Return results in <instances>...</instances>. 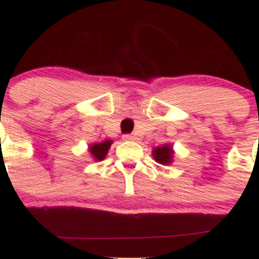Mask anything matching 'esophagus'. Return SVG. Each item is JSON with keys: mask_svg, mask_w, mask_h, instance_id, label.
I'll return each instance as SVG.
<instances>
[{"mask_svg": "<svg viewBox=\"0 0 259 259\" xmlns=\"http://www.w3.org/2000/svg\"><path fill=\"white\" fill-rule=\"evenodd\" d=\"M122 139H124V141H134L135 139V137L134 135H132V134H125V135H122Z\"/></svg>", "mask_w": 259, "mask_h": 259, "instance_id": "obj_1", "label": "esophagus"}]
</instances>
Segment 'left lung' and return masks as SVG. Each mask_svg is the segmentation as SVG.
<instances>
[{"instance_id": "1", "label": "left lung", "mask_w": 259, "mask_h": 259, "mask_svg": "<svg viewBox=\"0 0 259 259\" xmlns=\"http://www.w3.org/2000/svg\"><path fill=\"white\" fill-rule=\"evenodd\" d=\"M153 157L158 163L168 165L171 162V158H172V149L170 146L159 147L153 151Z\"/></svg>"}]
</instances>
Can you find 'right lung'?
Segmentation results:
<instances>
[{
    "instance_id": "1",
    "label": "right lung",
    "mask_w": 259,
    "mask_h": 259,
    "mask_svg": "<svg viewBox=\"0 0 259 259\" xmlns=\"http://www.w3.org/2000/svg\"><path fill=\"white\" fill-rule=\"evenodd\" d=\"M111 143H112L111 141H105L102 142V143L93 144V146H91V148H89L91 149V153L93 154V157L96 159L102 161V159L106 157V154H107V151L111 147Z\"/></svg>"
}]
</instances>
